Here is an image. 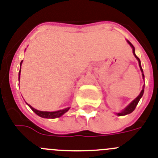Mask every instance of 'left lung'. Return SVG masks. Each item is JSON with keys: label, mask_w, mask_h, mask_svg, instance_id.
<instances>
[{"label": "left lung", "mask_w": 158, "mask_h": 158, "mask_svg": "<svg viewBox=\"0 0 158 158\" xmlns=\"http://www.w3.org/2000/svg\"><path fill=\"white\" fill-rule=\"evenodd\" d=\"M127 42H128V43L130 44V46L132 47V48H133V53H134V56H135V57H136L137 60H138V63H139L140 69H141V71H142V76H143V78H144L143 71H142V66H141V61H140V59L138 58V56H136V55H135V52H134V51H135V49H134V47L133 46V44H131V43H130V41H127ZM143 93H144V87H143V89H142V91H141V93H140L139 95H138V97H137V98H135V99H134V101H133V102H131V103H130V105L128 106H127V108H126V109L123 110V111L121 112V113H118V116H122V115H127V114H128L132 113V112L134 111V109H135V108H136L137 105H138V102H139L140 98H142V95H143Z\"/></svg>", "instance_id": "obj_1"}]
</instances>
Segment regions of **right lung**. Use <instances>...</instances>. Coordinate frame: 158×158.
<instances>
[{"instance_id": "obj_1", "label": "right lung", "mask_w": 158, "mask_h": 158, "mask_svg": "<svg viewBox=\"0 0 158 158\" xmlns=\"http://www.w3.org/2000/svg\"><path fill=\"white\" fill-rule=\"evenodd\" d=\"M22 61L20 62V66H21ZM20 70L19 71V80H20ZM29 106V107L31 108L34 112L37 115H39L40 117L45 118H56L60 117L61 115H63L64 114H65L66 112L68 111L69 110V107L66 108V109L64 110H58V111H54V112H48V111H40V110H37L34 109L33 107H31V106Z\"/></svg>"}]
</instances>
